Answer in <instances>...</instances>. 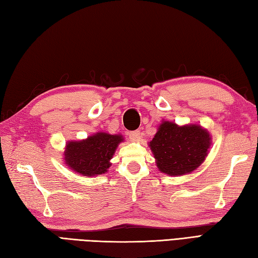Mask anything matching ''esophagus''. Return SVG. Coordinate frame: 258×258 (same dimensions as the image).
I'll list each match as a JSON object with an SVG mask.
<instances>
[{
    "mask_svg": "<svg viewBox=\"0 0 258 258\" xmlns=\"http://www.w3.org/2000/svg\"><path fill=\"white\" fill-rule=\"evenodd\" d=\"M130 136V140L132 142H136L141 139V132L140 131H133V132H130L128 133Z\"/></svg>",
    "mask_w": 258,
    "mask_h": 258,
    "instance_id": "34e87169",
    "label": "esophagus"
}]
</instances>
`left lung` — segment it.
<instances>
[{
    "instance_id": "1",
    "label": "left lung",
    "mask_w": 258,
    "mask_h": 258,
    "mask_svg": "<svg viewBox=\"0 0 258 258\" xmlns=\"http://www.w3.org/2000/svg\"><path fill=\"white\" fill-rule=\"evenodd\" d=\"M211 141L210 133L201 125L178 126L163 120L149 146L162 173L180 176L195 171L205 161Z\"/></svg>"
}]
</instances>
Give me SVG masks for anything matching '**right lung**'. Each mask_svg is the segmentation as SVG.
Returning a JSON list of instances; mask_svg holds the SVG:
<instances>
[{"instance_id":"right-lung-1","label":"right lung","mask_w":258,"mask_h":258,"mask_svg":"<svg viewBox=\"0 0 258 258\" xmlns=\"http://www.w3.org/2000/svg\"><path fill=\"white\" fill-rule=\"evenodd\" d=\"M123 141L120 134L97 132L86 140L68 142L64 162L72 171L83 176H97L108 171L109 161Z\"/></svg>"}]
</instances>
